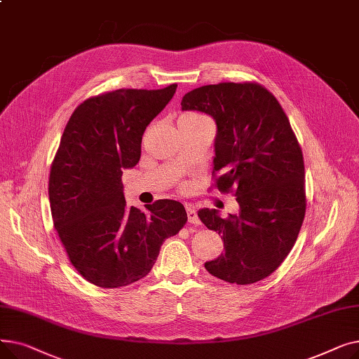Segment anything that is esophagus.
Masks as SVG:
<instances>
[{"label":"esophagus","instance_id":"1","mask_svg":"<svg viewBox=\"0 0 359 359\" xmlns=\"http://www.w3.org/2000/svg\"><path fill=\"white\" fill-rule=\"evenodd\" d=\"M186 212H187V219H189L191 224H195V225L201 224V219H199V217H198L196 211L194 210L192 205H186Z\"/></svg>","mask_w":359,"mask_h":359}]
</instances>
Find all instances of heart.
Masks as SVG:
<instances>
[{"instance_id": "heart-1", "label": "heart", "mask_w": 359, "mask_h": 359, "mask_svg": "<svg viewBox=\"0 0 359 359\" xmlns=\"http://www.w3.org/2000/svg\"><path fill=\"white\" fill-rule=\"evenodd\" d=\"M187 116H189V118H202L199 115H184V118H187Z\"/></svg>"}]
</instances>
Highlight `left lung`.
I'll return each instance as SVG.
<instances>
[{"label": "left lung", "instance_id": "left-lung-1", "mask_svg": "<svg viewBox=\"0 0 359 359\" xmlns=\"http://www.w3.org/2000/svg\"><path fill=\"white\" fill-rule=\"evenodd\" d=\"M182 110L217 123L215 187L233 194L238 215L215 210L198 217L224 240V253L205 263L211 275L237 285L265 279L285 260L306 215L303 151L273 94L257 83H219L184 94Z\"/></svg>", "mask_w": 359, "mask_h": 359}]
</instances>
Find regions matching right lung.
Returning a JSON list of instances; mask_svg holds the SVG:
<instances>
[{
	"label": "right lung",
	"mask_w": 359,
	"mask_h": 359,
	"mask_svg": "<svg viewBox=\"0 0 359 359\" xmlns=\"http://www.w3.org/2000/svg\"><path fill=\"white\" fill-rule=\"evenodd\" d=\"M176 88L99 94L64 129L49 173L50 212L72 266L93 285L121 288L147 276L164 240L187 221L177 201L128 206L122 184V170L140 161L144 130Z\"/></svg>",
	"instance_id": "right-lung-1"
}]
</instances>
